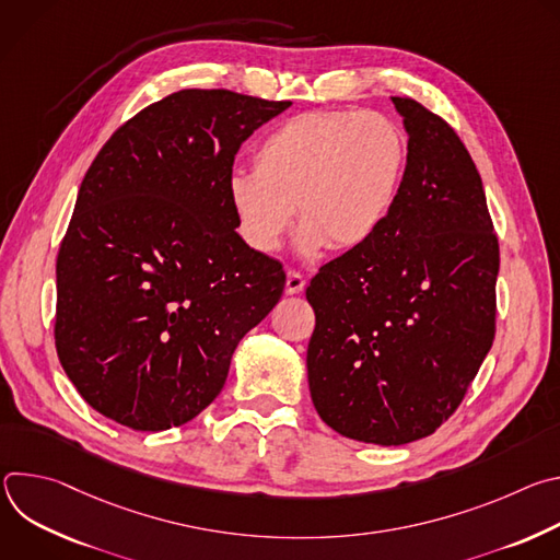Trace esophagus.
I'll use <instances>...</instances> for the list:
<instances>
[{
  "label": "esophagus",
  "mask_w": 560,
  "mask_h": 560,
  "mask_svg": "<svg viewBox=\"0 0 560 560\" xmlns=\"http://www.w3.org/2000/svg\"><path fill=\"white\" fill-rule=\"evenodd\" d=\"M305 288V277L296 270H288L285 275V292L288 294H299Z\"/></svg>",
  "instance_id": "obj_1"
}]
</instances>
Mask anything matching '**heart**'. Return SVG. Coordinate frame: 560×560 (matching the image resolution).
I'll return each mask as SVG.
<instances>
[{"label":"heart","mask_w":560,"mask_h":560,"mask_svg":"<svg viewBox=\"0 0 560 560\" xmlns=\"http://www.w3.org/2000/svg\"><path fill=\"white\" fill-rule=\"evenodd\" d=\"M406 159L401 128L378 113L296 115L257 145L255 173L230 179L238 230L259 253H275L296 208L305 253L357 250L385 223Z\"/></svg>","instance_id":"1"}]
</instances>
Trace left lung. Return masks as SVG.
<instances>
[{"label":"left lung","mask_w":560,"mask_h":560,"mask_svg":"<svg viewBox=\"0 0 560 560\" xmlns=\"http://www.w3.org/2000/svg\"><path fill=\"white\" fill-rule=\"evenodd\" d=\"M408 139L396 201L370 242L318 270L305 296L312 404L339 434L404 445L463 404L497 335L499 236L456 130L392 97Z\"/></svg>","instance_id":"obj_1"}]
</instances>
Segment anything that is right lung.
Here are the masks:
<instances>
[{"label":"right lung","instance_id":"right-lung-1","mask_svg":"<svg viewBox=\"0 0 560 560\" xmlns=\"http://www.w3.org/2000/svg\"><path fill=\"white\" fill-rule=\"evenodd\" d=\"M290 104L188 89L97 152L57 255L55 348L100 415L139 432L188 423L281 299L283 266L234 230L230 179L242 143Z\"/></svg>","mask_w":560,"mask_h":560}]
</instances>
